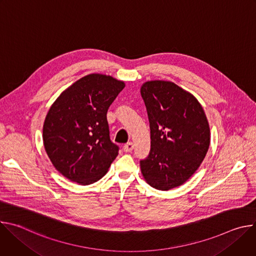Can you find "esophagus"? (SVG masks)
Returning <instances> with one entry per match:
<instances>
[{
    "instance_id": "1",
    "label": "esophagus",
    "mask_w": 256,
    "mask_h": 256,
    "mask_svg": "<svg viewBox=\"0 0 256 256\" xmlns=\"http://www.w3.org/2000/svg\"><path fill=\"white\" fill-rule=\"evenodd\" d=\"M134 150V144L130 142H128L124 146V151L128 153V152H132Z\"/></svg>"
}]
</instances>
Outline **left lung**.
Masks as SVG:
<instances>
[{"label":"left lung","mask_w":256,"mask_h":256,"mask_svg":"<svg viewBox=\"0 0 256 256\" xmlns=\"http://www.w3.org/2000/svg\"><path fill=\"white\" fill-rule=\"evenodd\" d=\"M140 95L151 130L150 154L140 161L142 177L159 190L178 188L198 169L210 147L204 108L192 93L170 81L144 82Z\"/></svg>","instance_id":"8db88e82"}]
</instances>
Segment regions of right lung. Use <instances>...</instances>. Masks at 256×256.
I'll use <instances>...</instances> for the list:
<instances>
[{
	"mask_svg": "<svg viewBox=\"0 0 256 256\" xmlns=\"http://www.w3.org/2000/svg\"><path fill=\"white\" fill-rule=\"evenodd\" d=\"M124 86L112 76L90 74L62 91L50 106L42 130L44 149L68 180L94 184L118 155L109 138L106 114Z\"/></svg>",
	"mask_w": 256,
	"mask_h": 256,
	"instance_id": "add662e5",
	"label": "right lung"
}]
</instances>
